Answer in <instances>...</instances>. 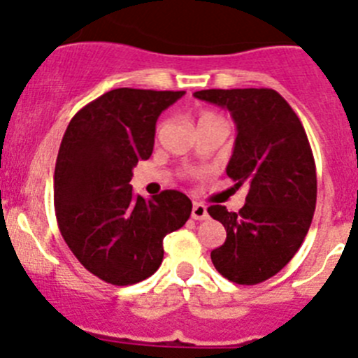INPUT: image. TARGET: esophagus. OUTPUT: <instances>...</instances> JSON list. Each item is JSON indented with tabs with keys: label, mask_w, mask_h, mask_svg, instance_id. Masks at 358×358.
I'll list each match as a JSON object with an SVG mask.
<instances>
[{
	"label": "esophagus",
	"mask_w": 358,
	"mask_h": 358,
	"mask_svg": "<svg viewBox=\"0 0 358 358\" xmlns=\"http://www.w3.org/2000/svg\"><path fill=\"white\" fill-rule=\"evenodd\" d=\"M207 216H209V214H207V207L200 202H193V209H192L193 220H206Z\"/></svg>",
	"instance_id": "obj_1"
}]
</instances>
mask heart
<instances>
[{"instance_id": "1", "label": "heart", "mask_w": 358, "mask_h": 358, "mask_svg": "<svg viewBox=\"0 0 358 358\" xmlns=\"http://www.w3.org/2000/svg\"><path fill=\"white\" fill-rule=\"evenodd\" d=\"M217 115L214 114V112H200L199 114V126L200 124H206V122H210V121H217ZM159 128H162V126H159Z\"/></svg>"}]
</instances>
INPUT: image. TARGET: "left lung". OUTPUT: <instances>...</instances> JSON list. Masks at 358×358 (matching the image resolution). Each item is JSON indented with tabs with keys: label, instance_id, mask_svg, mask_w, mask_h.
<instances>
[{
	"label": "left lung",
	"instance_id": "8db88e82",
	"mask_svg": "<svg viewBox=\"0 0 358 358\" xmlns=\"http://www.w3.org/2000/svg\"><path fill=\"white\" fill-rule=\"evenodd\" d=\"M195 98L227 108L237 126L227 176L246 186L239 213L210 206L227 241L210 251L223 278L257 285L294 258L311 227L316 207V166L301 119L278 91L203 90Z\"/></svg>",
	"mask_w": 358,
	"mask_h": 358
}]
</instances>
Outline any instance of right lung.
<instances>
[{
  "instance_id": "1",
  "label": "right lung",
  "mask_w": 358,
  "mask_h": 358,
  "mask_svg": "<svg viewBox=\"0 0 358 358\" xmlns=\"http://www.w3.org/2000/svg\"><path fill=\"white\" fill-rule=\"evenodd\" d=\"M185 91L119 87L71 117L54 170L57 227L77 260L126 287L155 274L163 237L192 214V200L165 189L145 200L131 189L134 166L155 148L156 121Z\"/></svg>"
}]
</instances>
